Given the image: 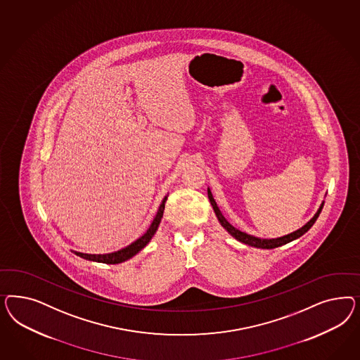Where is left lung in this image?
Instances as JSON below:
<instances>
[{
    "mask_svg": "<svg viewBox=\"0 0 360 360\" xmlns=\"http://www.w3.org/2000/svg\"><path fill=\"white\" fill-rule=\"evenodd\" d=\"M207 194L210 203H211V206L214 208L215 215H217V218H218L219 223L223 226V229H227V232H229V235L233 236L235 239L239 240L240 243H244V244L251 245V247H255V248H262V250L277 248V247H281L283 244L290 243V241H293V240L298 239L300 236H302V235H304L305 232H307L309 229H311V226L316 223V220L318 219V217H319V214H321V211H322V208H323V205H325V202H322V205L318 208L316 215L310 219V220L306 223L305 226H302L301 229H297L295 232L288 233V235L281 236V238H276V239H260V238L252 236V235H248V233H245V232H241L240 229H235V227L229 223V220L223 217V214H221V211L219 210L218 205H217V202H215V199H214V196H212V193H211L210 188H207Z\"/></svg>",
    "mask_w": 360,
    "mask_h": 360,
    "instance_id": "8db88e82",
    "label": "left lung"
}]
</instances>
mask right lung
I'll use <instances>...</instances> for the list:
<instances>
[{
    "instance_id": "right-lung-1",
    "label": "right lung",
    "mask_w": 360,
    "mask_h": 360,
    "mask_svg": "<svg viewBox=\"0 0 360 360\" xmlns=\"http://www.w3.org/2000/svg\"><path fill=\"white\" fill-rule=\"evenodd\" d=\"M166 200H167V195L165 196L164 199H162L160 208H158L155 217L153 219L150 227L142 235L141 238H139L136 241H133L128 247L122 248L120 251L104 253V255H91V253H83V252L77 251L74 252V253L79 256V257H82V259H86V260H89V262H103V264H120V262L129 260L134 255H137L139 252L143 250L149 244V241L152 240L154 233L157 232L158 226L161 223V219L164 217Z\"/></svg>"
}]
</instances>
